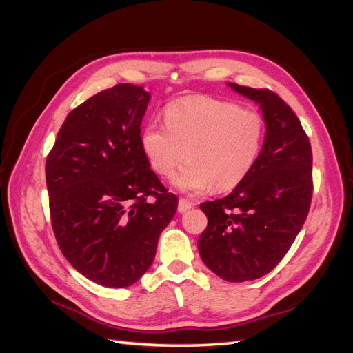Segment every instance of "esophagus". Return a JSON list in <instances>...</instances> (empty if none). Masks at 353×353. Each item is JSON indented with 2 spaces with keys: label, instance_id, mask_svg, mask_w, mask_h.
Instances as JSON below:
<instances>
[{
  "label": "esophagus",
  "instance_id": "esophagus-1",
  "mask_svg": "<svg viewBox=\"0 0 353 353\" xmlns=\"http://www.w3.org/2000/svg\"><path fill=\"white\" fill-rule=\"evenodd\" d=\"M194 206L192 201H190L188 199H181L179 200V212H186Z\"/></svg>",
  "mask_w": 353,
  "mask_h": 353
}]
</instances>
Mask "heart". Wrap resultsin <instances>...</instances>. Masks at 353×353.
<instances>
[{
    "instance_id": "1",
    "label": "heart",
    "mask_w": 353,
    "mask_h": 353,
    "mask_svg": "<svg viewBox=\"0 0 353 353\" xmlns=\"http://www.w3.org/2000/svg\"><path fill=\"white\" fill-rule=\"evenodd\" d=\"M165 124L142 130V153L162 177L171 176L188 156L172 183L192 192L211 185L215 191L234 190L256 165L265 137L259 112L209 97L171 103Z\"/></svg>"
}]
</instances>
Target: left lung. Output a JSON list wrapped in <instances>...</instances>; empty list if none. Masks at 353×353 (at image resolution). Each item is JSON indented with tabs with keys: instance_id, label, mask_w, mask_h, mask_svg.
Instances as JSON below:
<instances>
[{
	"instance_id": "obj_1",
	"label": "left lung",
	"mask_w": 353,
	"mask_h": 353,
	"mask_svg": "<svg viewBox=\"0 0 353 353\" xmlns=\"http://www.w3.org/2000/svg\"><path fill=\"white\" fill-rule=\"evenodd\" d=\"M229 86L259 104L265 139L250 174L229 196L200 205L208 226L199 252L221 279L244 282L272 272L301 232L312 199V152L301 121L279 95Z\"/></svg>"
}]
</instances>
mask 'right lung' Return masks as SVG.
<instances>
[{
    "instance_id": "right-lung-1",
    "label": "right lung",
    "mask_w": 353,
    "mask_h": 353,
    "mask_svg": "<svg viewBox=\"0 0 353 353\" xmlns=\"http://www.w3.org/2000/svg\"><path fill=\"white\" fill-rule=\"evenodd\" d=\"M148 101L130 83L92 95L66 117L45 162L59 249L103 287H129L147 272L177 211L141 148Z\"/></svg>"
}]
</instances>
